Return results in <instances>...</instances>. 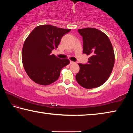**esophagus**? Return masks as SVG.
Listing matches in <instances>:
<instances>
[{"instance_id":"34e87169","label":"esophagus","mask_w":133,"mask_h":133,"mask_svg":"<svg viewBox=\"0 0 133 133\" xmlns=\"http://www.w3.org/2000/svg\"><path fill=\"white\" fill-rule=\"evenodd\" d=\"M70 63L71 64H75V62H72V61H70Z\"/></svg>"}]
</instances>
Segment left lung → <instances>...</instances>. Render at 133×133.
<instances>
[{"mask_svg": "<svg viewBox=\"0 0 133 133\" xmlns=\"http://www.w3.org/2000/svg\"><path fill=\"white\" fill-rule=\"evenodd\" d=\"M83 40V53L90 57L88 63H78L76 75L77 83L90 89L104 84L111 75L114 64L113 48L107 36L98 29L87 28L78 30Z\"/></svg>", "mask_w": 133, "mask_h": 133, "instance_id": "obj_1", "label": "left lung"}]
</instances>
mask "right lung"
<instances>
[{"label": "right lung", "mask_w": 133, "mask_h": 133, "mask_svg": "<svg viewBox=\"0 0 133 133\" xmlns=\"http://www.w3.org/2000/svg\"><path fill=\"white\" fill-rule=\"evenodd\" d=\"M70 30L43 24L36 27L26 38L22 49V62L33 82L43 85L50 84L59 77L63 67L70 63L68 58L60 59L51 53L57 48L63 36Z\"/></svg>", "instance_id": "obj_1"}]
</instances>
